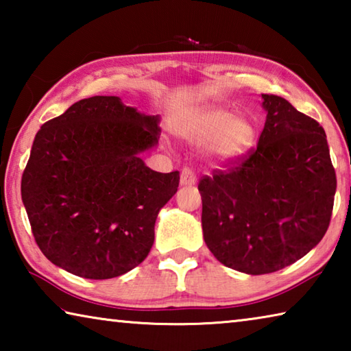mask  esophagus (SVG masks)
Segmentation results:
<instances>
[{"label":"esophagus","instance_id":"esophagus-1","mask_svg":"<svg viewBox=\"0 0 351 351\" xmlns=\"http://www.w3.org/2000/svg\"><path fill=\"white\" fill-rule=\"evenodd\" d=\"M181 186H195L197 184V176L190 169H184L181 171V178H180Z\"/></svg>","mask_w":351,"mask_h":351}]
</instances>
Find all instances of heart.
I'll return each mask as SVG.
<instances>
[{
  "instance_id": "1",
  "label": "heart",
  "mask_w": 351,
  "mask_h": 351,
  "mask_svg": "<svg viewBox=\"0 0 351 351\" xmlns=\"http://www.w3.org/2000/svg\"><path fill=\"white\" fill-rule=\"evenodd\" d=\"M176 133L190 144H203L207 158L215 164H232L255 144L257 128L245 114H232L219 105L189 111L176 123Z\"/></svg>"
}]
</instances>
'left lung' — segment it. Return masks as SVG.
Returning <instances> with one entry per match:
<instances>
[{"label": "left lung", "instance_id": "obj_1", "mask_svg": "<svg viewBox=\"0 0 351 351\" xmlns=\"http://www.w3.org/2000/svg\"><path fill=\"white\" fill-rule=\"evenodd\" d=\"M261 106L257 148L198 184L207 247L219 263L251 276L287 268L316 247L336 193L324 128L283 97L261 94Z\"/></svg>", "mask_w": 351, "mask_h": 351}]
</instances>
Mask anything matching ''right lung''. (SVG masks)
Masks as SVG:
<instances>
[{
	"instance_id": "add662e5",
	"label": "right lung",
	"mask_w": 351,
	"mask_h": 351,
	"mask_svg": "<svg viewBox=\"0 0 351 351\" xmlns=\"http://www.w3.org/2000/svg\"><path fill=\"white\" fill-rule=\"evenodd\" d=\"M161 119L121 97L82 99L35 134L21 199L38 247L58 268L93 280L145 260L158 213L180 171L159 173L141 154L158 145Z\"/></svg>"
}]
</instances>
